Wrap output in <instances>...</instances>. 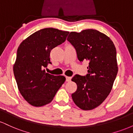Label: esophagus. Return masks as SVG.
I'll return each mask as SVG.
<instances>
[{
    "label": "esophagus",
    "mask_w": 133,
    "mask_h": 133,
    "mask_svg": "<svg viewBox=\"0 0 133 133\" xmlns=\"http://www.w3.org/2000/svg\"><path fill=\"white\" fill-rule=\"evenodd\" d=\"M65 81H66L67 82H69L71 81V77H68V76H66L65 77Z\"/></svg>",
    "instance_id": "1"
}]
</instances>
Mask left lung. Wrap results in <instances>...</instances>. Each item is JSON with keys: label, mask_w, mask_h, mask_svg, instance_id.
<instances>
[{"label": "left lung", "mask_w": 133, "mask_h": 133, "mask_svg": "<svg viewBox=\"0 0 133 133\" xmlns=\"http://www.w3.org/2000/svg\"><path fill=\"white\" fill-rule=\"evenodd\" d=\"M67 40L75 48L79 61H89L86 76L72 79L77 86L72 98L82 110H91L103 103L112 88L118 71L116 47L108 36L94 29L71 32Z\"/></svg>", "instance_id": "8db88e82"}]
</instances>
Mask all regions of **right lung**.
<instances>
[{
    "mask_svg": "<svg viewBox=\"0 0 133 133\" xmlns=\"http://www.w3.org/2000/svg\"><path fill=\"white\" fill-rule=\"evenodd\" d=\"M69 33L45 28L24 39L18 47L14 74L20 93L32 106L41 107L51 103L65 82L64 76L51 75L43 69L51 63V50L63 43Z\"/></svg>",
    "mask_w": 133,
    "mask_h": 133,
    "instance_id": "add662e5",
    "label": "right lung"
}]
</instances>
